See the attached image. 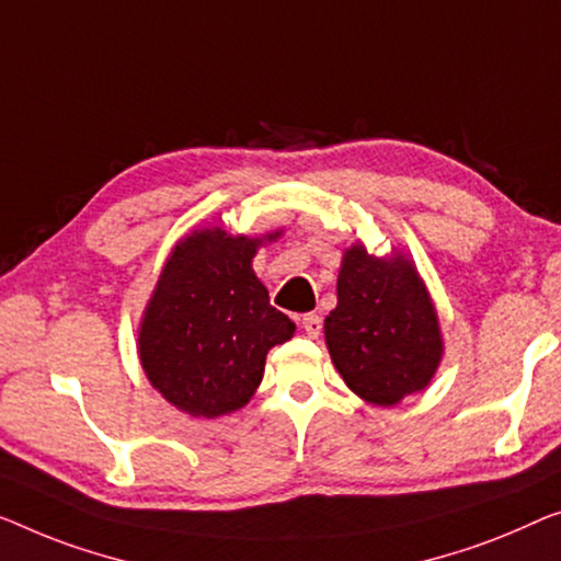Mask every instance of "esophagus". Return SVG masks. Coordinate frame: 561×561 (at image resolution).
Masks as SVG:
<instances>
[{
  "label": "esophagus",
  "mask_w": 561,
  "mask_h": 561,
  "mask_svg": "<svg viewBox=\"0 0 561 561\" xmlns=\"http://www.w3.org/2000/svg\"><path fill=\"white\" fill-rule=\"evenodd\" d=\"M299 324H302L309 337H320V332H322V317L320 314H314V312L302 314V317H299Z\"/></svg>",
  "instance_id": "esophagus-1"
}]
</instances>
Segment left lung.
Returning <instances> with one entry per match:
<instances>
[{
  "label": "left lung",
  "mask_w": 561,
  "mask_h": 561,
  "mask_svg": "<svg viewBox=\"0 0 561 561\" xmlns=\"http://www.w3.org/2000/svg\"><path fill=\"white\" fill-rule=\"evenodd\" d=\"M324 340L347 388L375 405H396L428 386L443 350L436 309L413 264L370 256L360 244L342 259Z\"/></svg>",
  "instance_id": "1"
}]
</instances>
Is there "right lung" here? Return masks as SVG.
I'll use <instances>...</instances> for the list:
<instances>
[{
	"label": "right lung",
	"instance_id": "right-lung-1",
	"mask_svg": "<svg viewBox=\"0 0 561 561\" xmlns=\"http://www.w3.org/2000/svg\"><path fill=\"white\" fill-rule=\"evenodd\" d=\"M259 244L221 229L191 233L148 302L140 363L153 388L191 415H227L249 403L270 347L295 334L252 270Z\"/></svg>",
	"mask_w": 561,
	"mask_h": 561
}]
</instances>
